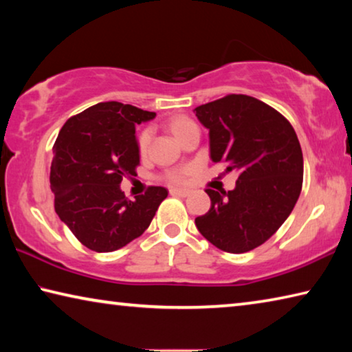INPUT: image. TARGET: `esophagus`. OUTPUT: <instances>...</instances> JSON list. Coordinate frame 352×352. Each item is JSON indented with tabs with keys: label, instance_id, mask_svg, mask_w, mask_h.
<instances>
[{
	"label": "esophagus",
	"instance_id": "34e87169",
	"mask_svg": "<svg viewBox=\"0 0 352 352\" xmlns=\"http://www.w3.org/2000/svg\"><path fill=\"white\" fill-rule=\"evenodd\" d=\"M170 194L172 195H178V197H186V195H189V189L174 188V189H170Z\"/></svg>",
	"mask_w": 352,
	"mask_h": 352
}]
</instances>
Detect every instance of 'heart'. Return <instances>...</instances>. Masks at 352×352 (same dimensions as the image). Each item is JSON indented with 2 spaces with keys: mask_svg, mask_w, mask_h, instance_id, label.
Instances as JSON below:
<instances>
[{
  "mask_svg": "<svg viewBox=\"0 0 352 352\" xmlns=\"http://www.w3.org/2000/svg\"><path fill=\"white\" fill-rule=\"evenodd\" d=\"M192 126H195V122L192 121V119L182 116V118L174 119V121L170 122V130H172V133L175 135V138L180 140V136H182L184 132H186L188 129L192 127ZM151 138H152L151 129H144V130H142V132L140 133V136H138V151H140L141 153H144V152L147 151L148 144H151ZM183 178H184V172H175V174L170 175V180L175 182V183L182 182Z\"/></svg>",
  "mask_w": 352,
  "mask_h": 352,
  "instance_id": "obj_1",
  "label": "heart"
}]
</instances>
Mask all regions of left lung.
Returning a JSON list of instances; mask_svg holds the SVG:
<instances>
[{
    "label": "left lung",
    "mask_w": 352,
    "mask_h": 352,
    "mask_svg": "<svg viewBox=\"0 0 352 352\" xmlns=\"http://www.w3.org/2000/svg\"><path fill=\"white\" fill-rule=\"evenodd\" d=\"M194 113L210 130L212 162L239 174L233 190L206 189L211 208L195 226L223 252H250L276 233L300 197V141L281 113L247 94H228Z\"/></svg>",
    "instance_id": "1"
}]
</instances>
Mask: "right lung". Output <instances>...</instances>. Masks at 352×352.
Here are the masks:
<instances>
[{"mask_svg":"<svg viewBox=\"0 0 352 352\" xmlns=\"http://www.w3.org/2000/svg\"><path fill=\"white\" fill-rule=\"evenodd\" d=\"M155 116L111 100L71 116L58 132L50 175L56 212L93 252H115L140 237L168 197L166 188L148 186L129 200L119 188L140 164L135 126Z\"/></svg>","mask_w":352,"mask_h":352,"instance_id":"obj_1","label":"right lung"}]
</instances>
